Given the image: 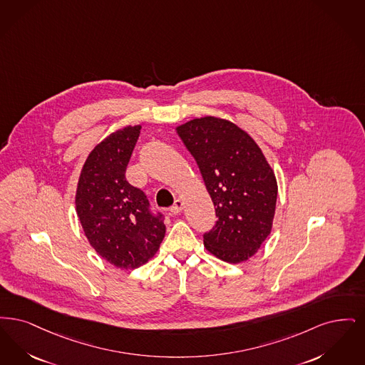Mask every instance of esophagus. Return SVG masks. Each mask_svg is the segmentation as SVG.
<instances>
[{"label": "esophagus", "mask_w": 365, "mask_h": 365, "mask_svg": "<svg viewBox=\"0 0 365 365\" xmlns=\"http://www.w3.org/2000/svg\"><path fill=\"white\" fill-rule=\"evenodd\" d=\"M182 207H184V202L181 199H175V205L170 207V212L175 215V214H178L182 210Z\"/></svg>", "instance_id": "34e87169"}]
</instances>
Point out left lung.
Masks as SVG:
<instances>
[{
  "label": "left lung",
  "instance_id": "8db88e82",
  "mask_svg": "<svg viewBox=\"0 0 365 365\" xmlns=\"http://www.w3.org/2000/svg\"><path fill=\"white\" fill-rule=\"evenodd\" d=\"M195 158L215 207L205 233L210 254L237 264L254 256L272 229L278 185L254 139L232 121L206 115L175 128Z\"/></svg>",
  "mask_w": 365,
  "mask_h": 365
}]
</instances>
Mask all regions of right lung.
Here are the masks:
<instances>
[{
    "label": "right lung",
    "mask_w": 365,
    "mask_h": 365,
    "mask_svg": "<svg viewBox=\"0 0 365 365\" xmlns=\"http://www.w3.org/2000/svg\"><path fill=\"white\" fill-rule=\"evenodd\" d=\"M140 129L121 128L96 144L83 165L75 197L88 242L118 269L145 264L157 254L166 232L162 214H153L144 192L125 178Z\"/></svg>",
    "instance_id": "1"
}]
</instances>
